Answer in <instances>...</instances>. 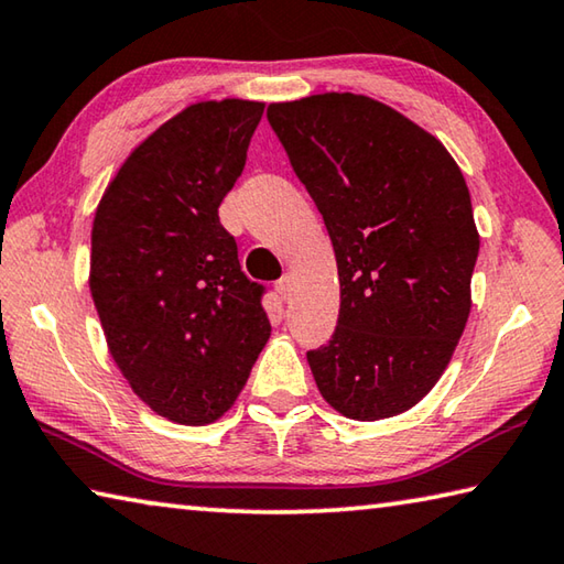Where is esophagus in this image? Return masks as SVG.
I'll return each mask as SVG.
<instances>
[{
	"instance_id": "obj_1",
	"label": "esophagus",
	"mask_w": 564,
	"mask_h": 564,
	"mask_svg": "<svg viewBox=\"0 0 564 564\" xmlns=\"http://www.w3.org/2000/svg\"><path fill=\"white\" fill-rule=\"evenodd\" d=\"M275 291H279V295L281 299L285 301V299H291V291H293V275L291 273H285L283 279L275 283Z\"/></svg>"
}]
</instances>
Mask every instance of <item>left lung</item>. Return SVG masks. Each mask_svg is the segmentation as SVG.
I'll list each match as a JSON object with an SVG mask.
<instances>
[{
	"label": "left lung",
	"instance_id": "8db88e82",
	"mask_svg": "<svg viewBox=\"0 0 564 564\" xmlns=\"http://www.w3.org/2000/svg\"><path fill=\"white\" fill-rule=\"evenodd\" d=\"M271 128L330 234L340 315L308 352L335 412L377 422L432 392L470 313L478 229L442 140L380 100L315 94L271 104Z\"/></svg>",
	"mask_w": 564,
	"mask_h": 564
}]
</instances>
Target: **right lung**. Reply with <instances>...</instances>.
<instances>
[{
	"label": "right lung",
	"mask_w": 564,
	"mask_h": 564,
	"mask_svg": "<svg viewBox=\"0 0 564 564\" xmlns=\"http://www.w3.org/2000/svg\"><path fill=\"white\" fill-rule=\"evenodd\" d=\"M261 116V100L187 106L130 152L96 209L88 285L108 350L175 424L229 412L271 335L261 285L219 224Z\"/></svg>",
	"instance_id": "obj_1"
}]
</instances>
